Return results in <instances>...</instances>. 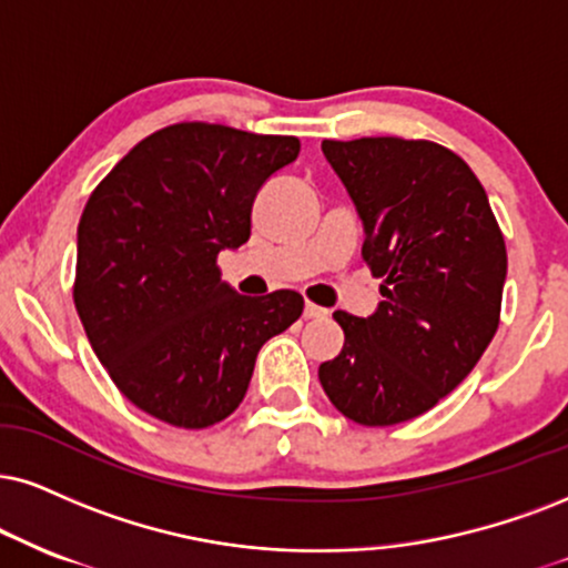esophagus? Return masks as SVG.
I'll return each mask as SVG.
<instances>
[{"mask_svg":"<svg viewBox=\"0 0 568 568\" xmlns=\"http://www.w3.org/2000/svg\"><path fill=\"white\" fill-rule=\"evenodd\" d=\"M328 311L316 303H305V318H326Z\"/></svg>","mask_w":568,"mask_h":568,"instance_id":"1","label":"esophagus"}]
</instances>
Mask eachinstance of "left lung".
<instances>
[{
  "instance_id": "obj_1",
  "label": "left lung",
  "mask_w": 568,
  "mask_h": 568,
  "mask_svg": "<svg viewBox=\"0 0 568 568\" xmlns=\"http://www.w3.org/2000/svg\"><path fill=\"white\" fill-rule=\"evenodd\" d=\"M358 210L363 261L382 278L374 316L334 321L345 345L318 379L342 416L392 426L434 408L471 374L500 324L506 242L485 186L426 139H324Z\"/></svg>"
}]
</instances>
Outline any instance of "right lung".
<instances>
[{
	"instance_id": "1",
	"label": "right lung",
	"mask_w": 568,
	"mask_h": 568,
	"mask_svg": "<svg viewBox=\"0 0 568 568\" xmlns=\"http://www.w3.org/2000/svg\"><path fill=\"white\" fill-rule=\"evenodd\" d=\"M297 152V136L176 123L91 192L75 311L115 387L160 422L205 429L231 416L261 347L303 316V295H240L215 263L250 240L255 194Z\"/></svg>"
}]
</instances>
